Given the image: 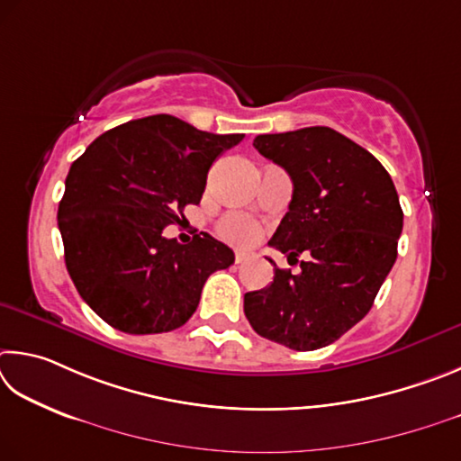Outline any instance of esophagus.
I'll list each match as a JSON object with an SVG mask.
<instances>
[{
    "label": "esophagus",
    "instance_id": "1",
    "mask_svg": "<svg viewBox=\"0 0 461 461\" xmlns=\"http://www.w3.org/2000/svg\"><path fill=\"white\" fill-rule=\"evenodd\" d=\"M247 259H249V255H247V253H240V251H237V253H235V263H237V265L245 263Z\"/></svg>",
    "mask_w": 461,
    "mask_h": 461
}]
</instances>
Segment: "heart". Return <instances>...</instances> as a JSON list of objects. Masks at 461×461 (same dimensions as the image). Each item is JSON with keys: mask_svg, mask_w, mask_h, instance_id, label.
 <instances>
[{"mask_svg": "<svg viewBox=\"0 0 461 461\" xmlns=\"http://www.w3.org/2000/svg\"><path fill=\"white\" fill-rule=\"evenodd\" d=\"M218 232L232 245L249 247L259 237V224L245 214H229L218 226Z\"/></svg>", "mask_w": 461, "mask_h": 461, "instance_id": "b5f03b06", "label": "heart"}]
</instances>
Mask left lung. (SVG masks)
Segmentation results:
<instances>
[{
  "label": "left lung",
  "mask_w": 461,
  "mask_h": 461,
  "mask_svg": "<svg viewBox=\"0 0 461 461\" xmlns=\"http://www.w3.org/2000/svg\"><path fill=\"white\" fill-rule=\"evenodd\" d=\"M253 145L294 182L269 245L308 259L297 276L269 259L276 277L245 294V316L267 340L324 348L366 316L397 259L399 194L373 153L330 127L257 135Z\"/></svg>",
  "instance_id": "left-lung-1"
}]
</instances>
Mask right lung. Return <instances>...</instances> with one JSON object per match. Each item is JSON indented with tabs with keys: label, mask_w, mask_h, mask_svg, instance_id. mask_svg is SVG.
Returning a JSON list of instances; mask_svg holds the SVG:
<instances>
[{
	"label": "right lung",
	"mask_w": 461,
	"mask_h": 461,
	"mask_svg": "<svg viewBox=\"0 0 461 461\" xmlns=\"http://www.w3.org/2000/svg\"><path fill=\"white\" fill-rule=\"evenodd\" d=\"M243 137L151 115L109 129L70 166L59 204L64 261L80 297L109 326L127 334L180 328L206 279L235 263L206 232L180 245L164 229L198 204L210 166Z\"/></svg>",
	"instance_id": "1"
}]
</instances>
